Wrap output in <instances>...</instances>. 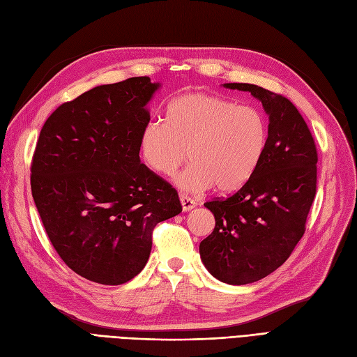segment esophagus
Segmentation results:
<instances>
[{"instance_id":"1","label":"esophagus","mask_w":357,"mask_h":357,"mask_svg":"<svg viewBox=\"0 0 357 357\" xmlns=\"http://www.w3.org/2000/svg\"><path fill=\"white\" fill-rule=\"evenodd\" d=\"M180 202H181V206H183V211H190L195 208L196 202L193 198H190L189 195H180Z\"/></svg>"}]
</instances>
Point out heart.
Segmentation results:
<instances>
[{
  "label": "heart",
  "instance_id": "obj_1",
  "mask_svg": "<svg viewBox=\"0 0 357 357\" xmlns=\"http://www.w3.org/2000/svg\"><path fill=\"white\" fill-rule=\"evenodd\" d=\"M268 121L263 110L238 105L227 97L188 93L171 100L165 121L152 119L140 134L143 161L155 173L174 177L184 192H201L214 184L235 190L255 171L266 151Z\"/></svg>",
  "mask_w": 357,
  "mask_h": 357
}]
</instances>
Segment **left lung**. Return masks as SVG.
<instances>
[{
    "mask_svg": "<svg viewBox=\"0 0 357 357\" xmlns=\"http://www.w3.org/2000/svg\"><path fill=\"white\" fill-rule=\"evenodd\" d=\"M225 87L250 91L261 102L268 137L261 161L242 188L204 204L215 227L199 252L214 278L247 285L284 264L303 238L316 195L317 149L304 118L285 96L254 84Z\"/></svg>",
    "mask_w": 357,
    "mask_h": 357,
    "instance_id": "obj_1",
    "label": "left lung"
}]
</instances>
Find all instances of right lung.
<instances>
[{
    "label": "right lung",
    "mask_w": 357,
    "mask_h": 357,
    "mask_svg": "<svg viewBox=\"0 0 357 357\" xmlns=\"http://www.w3.org/2000/svg\"><path fill=\"white\" fill-rule=\"evenodd\" d=\"M159 84L134 77L99 85L47 118L31 164V189L48 239L65 264L121 285L149 260L158 223L181 213L177 190L140 161L146 105Z\"/></svg>",
    "instance_id": "add662e5"
}]
</instances>
